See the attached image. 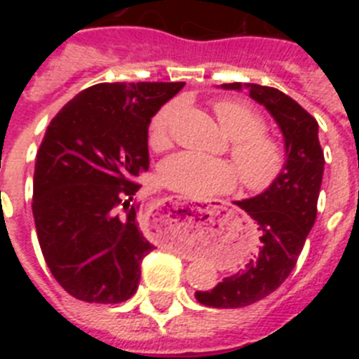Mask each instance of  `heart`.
<instances>
[{"label":"heart","instance_id":"heart-1","mask_svg":"<svg viewBox=\"0 0 359 359\" xmlns=\"http://www.w3.org/2000/svg\"><path fill=\"white\" fill-rule=\"evenodd\" d=\"M177 109L180 102L174 100L152 116L149 144L154 149L169 145ZM214 109L224 135L231 140V158L240 169L243 185L253 192L273 185L286 167V152L280 142L264 135V118L239 100H221ZM160 176L165 185L190 198L223 194L233 189L239 180V173L231 163L192 151H182L167 158L161 165Z\"/></svg>","mask_w":359,"mask_h":359}]
</instances>
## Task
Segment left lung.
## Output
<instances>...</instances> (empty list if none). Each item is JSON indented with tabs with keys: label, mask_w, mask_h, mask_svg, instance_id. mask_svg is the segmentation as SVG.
<instances>
[{
	"label": "left lung",
	"mask_w": 359,
	"mask_h": 359,
	"mask_svg": "<svg viewBox=\"0 0 359 359\" xmlns=\"http://www.w3.org/2000/svg\"><path fill=\"white\" fill-rule=\"evenodd\" d=\"M223 90H248L264 106L284 136L286 167L277 182L255 198L233 201L248 212L259 231V246L239 271L210 291H196L208 307H244L273 293L290 277L316 219L323 176L318 122L286 93L259 84H221Z\"/></svg>",
	"instance_id": "1"
}]
</instances>
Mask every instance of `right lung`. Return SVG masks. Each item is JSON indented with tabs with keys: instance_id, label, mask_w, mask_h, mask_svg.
<instances>
[{
	"instance_id": "1",
	"label": "right lung",
	"mask_w": 359,
	"mask_h": 359,
	"mask_svg": "<svg viewBox=\"0 0 359 359\" xmlns=\"http://www.w3.org/2000/svg\"><path fill=\"white\" fill-rule=\"evenodd\" d=\"M185 82H104L50 122L36 158L37 239L55 280L90 304H120L140 282L152 246L133 196L149 169L151 118Z\"/></svg>"
}]
</instances>
